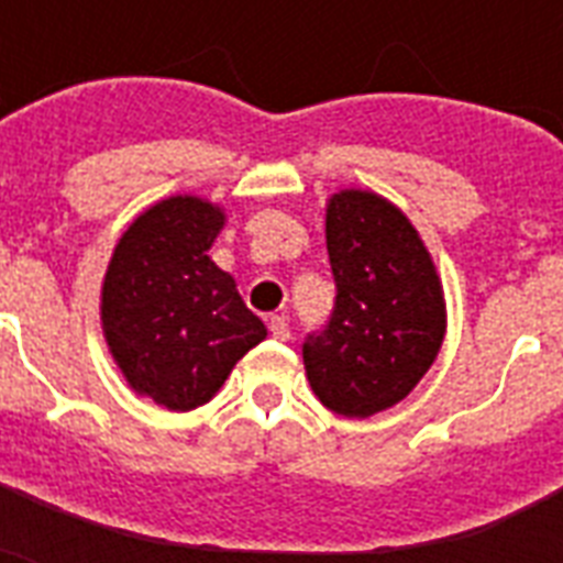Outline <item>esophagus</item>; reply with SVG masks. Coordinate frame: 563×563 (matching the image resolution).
Listing matches in <instances>:
<instances>
[{
	"instance_id": "1",
	"label": "esophagus",
	"mask_w": 563,
	"mask_h": 563,
	"mask_svg": "<svg viewBox=\"0 0 563 563\" xmlns=\"http://www.w3.org/2000/svg\"><path fill=\"white\" fill-rule=\"evenodd\" d=\"M268 333H272V339H277V342H289V321L283 316H272V321H268Z\"/></svg>"
}]
</instances>
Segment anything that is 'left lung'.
<instances>
[{"mask_svg":"<svg viewBox=\"0 0 563 563\" xmlns=\"http://www.w3.org/2000/svg\"><path fill=\"white\" fill-rule=\"evenodd\" d=\"M327 254L335 307L303 342L307 379L330 411L371 418L400 402L435 362L444 289L411 221L368 189L330 198Z\"/></svg>","mask_w":563,"mask_h":563,"instance_id":"8db88e82","label":"left lung"}]
</instances>
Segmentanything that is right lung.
Returning a JSON list of instances; mask_svg holds the SVG:
<instances>
[{
	"instance_id": "1",
	"label": "right lung",
	"mask_w": 563,
	"mask_h": 563,
	"mask_svg": "<svg viewBox=\"0 0 563 563\" xmlns=\"http://www.w3.org/2000/svg\"><path fill=\"white\" fill-rule=\"evenodd\" d=\"M224 212L172 195L136 216L110 256L101 330L136 394L169 411L216 397L233 365L265 339V324L207 251Z\"/></svg>"
}]
</instances>
